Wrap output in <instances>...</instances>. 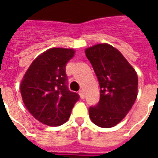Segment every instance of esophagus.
Wrapping results in <instances>:
<instances>
[{
	"mask_svg": "<svg viewBox=\"0 0 158 158\" xmlns=\"http://www.w3.org/2000/svg\"><path fill=\"white\" fill-rule=\"evenodd\" d=\"M79 95H80L81 99H84V96H85V94H84V92H83V90H80V91H79Z\"/></svg>",
	"mask_w": 158,
	"mask_h": 158,
	"instance_id": "esophagus-1",
	"label": "esophagus"
}]
</instances>
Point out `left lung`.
Wrapping results in <instances>:
<instances>
[{
	"label": "left lung",
	"mask_w": 158,
	"mask_h": 158,
	"mask_svg": "<svg viewBox=\"0 0 158 158\" xmlns=\"http://www.w3.org/2000/svg\"><path fill=\"white\" fill-rule=\"evenodd\" d=\"M101 89L100 101L89 109L94 124L103 128L116 126L131 110L138 95V76L117 49L99 44L86 49Z\"/></svg>",
	"instance_id": "left-lung-1"
}]
</instances>
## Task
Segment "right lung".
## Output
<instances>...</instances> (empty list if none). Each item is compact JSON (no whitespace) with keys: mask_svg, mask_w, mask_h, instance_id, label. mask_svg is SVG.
Masks as SVG:
<instances>
[{"mask_svg":"<svg viewBox=\"0 0 158 158\" xmlns=\"http://www.w3.org/2000/svg\"><path fill=\"white\" fill-rule=\"evenodd\" d=\"M72 49L52 48L31 63L23 77L20 93L30 114L50 127L68 120L79 94L68 89L66 64L74 56Z\"/></svg>","mask_w":158,"mask_h":158,"instance_id":"obj_1","label":"right lung"}]
</instances>
